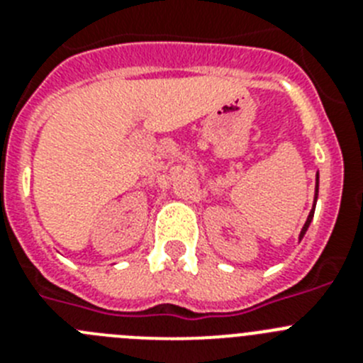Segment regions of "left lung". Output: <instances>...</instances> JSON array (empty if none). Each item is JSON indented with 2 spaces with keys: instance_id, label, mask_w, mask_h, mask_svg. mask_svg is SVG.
<instances>
[{
  "instance_id": "left-lung-1",
  "label": "left lung",
  "mask_w": 363,
  "mask_h": 363,
  "mask_svg": "<svg viewBox=\"0 0 363 363\" xmlns=\"http://www.w3.org/2000/svg\"><path fill=\"white\" fill-rule=\"evenodd\" d=\"M316 200H318V174H316V194H314V203H313V209H311L309 216H307V221L306 225L301 227V233H300V240L303 238V234L307 233V229H309L311 221H313V216H314V207H316Z\"/></svg>"
}]
</instances>
